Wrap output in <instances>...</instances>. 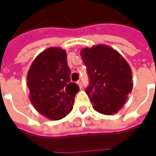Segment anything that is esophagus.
Masks as SVG:
<instances>
[{"instance_id":"1","label":"esophagus","mask_w":156,"mask_h":156,"mask_svg":"<svg viewBox=\"0 0 156 156\" xmlns=\"http://www.w3.org/2000/svg\"><path fill=\"white\" fill-rule=\"evenodd\" d=\"M77 84L78 85V87H79V88H83V85H82L81 81H78V82H77Z\"/></svg>"}]
</instances>
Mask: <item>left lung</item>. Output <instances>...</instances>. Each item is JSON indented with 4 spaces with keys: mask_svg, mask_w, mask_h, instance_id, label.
Instances as JSON below:
<instances>
[{
    "mask_svg": "<svg viewBox=\"0 0 156 156\" xmlns=\"http://www.w3.org/2000/svg\"><path fill=\"white\" fill-rule=\"evenodd\" d=\"M80 55L88 70L86 93L93 108L102 115L118 113L133 88L129 63L116 50L104 44L83 48Z\"/></svg>",
    "mask_w": 156,
    "mask_h": 156,
    "instance_id": "obj_1",
    "label": "left lung"
}]
</instances>
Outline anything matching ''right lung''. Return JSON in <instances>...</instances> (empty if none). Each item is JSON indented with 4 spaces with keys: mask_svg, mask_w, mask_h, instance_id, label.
I'll return each instance as SVG.
<instances>
[{
    "mask_svg": "<svg viewBox=\"0 0 156 156\" xmlns=\"http://www.w3.org/2000/svg\"><path fill=\"white\" fill-rule=\"evenodd\" d=\"M66 51L48 48L34 59L27 83L30 101L37 111L51 120H58L71 112L78 86L70 81Z\"/></svg>",
    "mask_w": 156,
    "mask_h": 156,
    "instance_id": "obj_1",
    "label": "right lung"
}]
</instances>
